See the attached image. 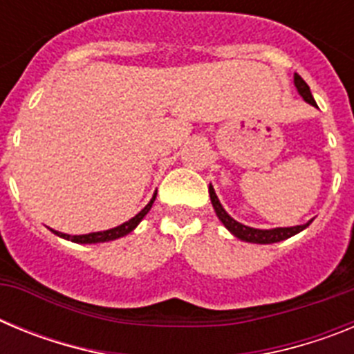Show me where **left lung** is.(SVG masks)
<instances>
[{
    "label": "left lung",
    "mask_w": 354,
    "mask_h": 354,
    "mask_svg": "<svg viewBox=\"0 0 354 354\" xmlns=\"http://www.w3.org/2000/svg\"><path fill=\"white\" fill-rule=\"evenodd\" d=\"M294 84H296V88H298V92L301 93V97L305 99L308 104L312 106H317L314 101V97H312V92H310V86L305 83V80H303L299 74H294ZM209 195H211V202H212V207H214L216 214H218V218L221 220V223L225 225V227L230 230V232L234 234L236 237H239V239L246 241V243H259V245H271V243H278V241H283L287 239V237L294 236V234L301 232L303 228H306L308 225L312 223V220L308 221V223L305 225H298V227H287V228H271V230H261V228H252V227H246V225H241L239 221H236L234 218H230V216L227 214V211H225L223 207H221L220 200H218V196H216L214 189H212V186H209Z\"/></svg>",
    "instance_id": "1"
}]
</instances>
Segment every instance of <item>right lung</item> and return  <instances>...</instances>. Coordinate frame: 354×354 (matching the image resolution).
Listing matches in <instances>:
<instances>
[{
	"label": "right lung",
	"mask_w": 354,
	"mask_h": 354,
	"mask_svg": "<svg viewBox=\"0 0 354 354\" xmlns=\"http://www.w3.org/2000/svg\"><path fill=\"white\" fill-rule=\"evenodd\" d=\"M156 195H158V193H156ZM156 195L152 196V200H150L149 204H147L145 207H143L142 211L138 212V214L134 216V218H131V220L126 221V223L118 225V227L109 228V230H104V232H92V234H84V236H68V234L56 232V230H53V232H55L56 236L64 237V239L74 241V243H83V245H88V243H104V241L118 239V237L127 236L129 232H133L134 228H136V225H138L140 221L143 220V216H145L147 212L150 211V207H152V204H154Z\"/></svg>",
	"instance_id": "right-lung-1"
}]
</instances>
